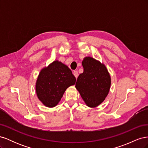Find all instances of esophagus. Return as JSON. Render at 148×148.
Segmentation results:
<instances>
[{
	"mask_svg": "<svg viewBox=\"0 0 148 148\" xmlns=\"http://www.w3.org/2000/svg\"><path fill=\"white\" fill-rule=\"evenodd\" d=\"M73 75L75 76L76 78H78V73L77 71H74L73 72Z\"/></svg>",
	"mask_w": 148,
	"mask_h": 148,
	"instance_id": "esophagus-1",
	"label": "esophagus"
}]
</instances>
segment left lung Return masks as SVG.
I'll return each instance as SVG.
<instances>
[{
  "instance_id": "obj_1",
  "label": "left lung",
  "mask_w": 148,
  "mask_h": 148,
  "mask_svg": "<svg viewBox=\"0 0 148 148\" xmlns=\"http://www.w3.org/2000/svg\"><path fill=\"white\" fill-rule=\"evenodd\" d=\"M83 73L77 78L76 88L89 107H96L104 101L109 92L111 79L106 66L90 57L82 62Z\"/></svg>"
}]
</instances>
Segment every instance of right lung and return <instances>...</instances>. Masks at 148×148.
I'll list each match as a JSON object with an SVG mask.
<instances>
[{
  "label": "right lung",
  "mask_w": 148,
  "mask_h": 148,
  "mask_svg": "<svg viewBox=\"0 0 148 148\" xmlns=\"http://www.w3.org/2000/svg\"><path fill=\"white\" fill-rule=\"evenodd\" d=\"M71 70L58 60L41 70L36 83L38 99L48 107L58 104L66 89L75 84Z\"/></svg>",
  "instance_id": "right-lung-1"
}]
</instances>
